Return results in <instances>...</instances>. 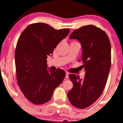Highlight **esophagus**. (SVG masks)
<instances>
[{
  "label": "esophagus",
  "mask_w": 123,
  "mask_h": 123,
  "mask_svg": "<svg viewBox=\"0 0 123 123\" xmlns=\"http://www.w3.org/2000/svg\"><path fill=\"white\" fill-rule=\"evenodd\" d=\"M68 77H69V73L68 72H65V78H68Z\"/></svg>",
  "instance_id": "1"
}]
</instances>
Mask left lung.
<instances>
[{"label": "left lung", "mask_w": 123, "mask_h": 123, "mask_svg": "<svg viewBox=\"0 0 123 123\" xmlns=\"http://www.w3.org/2000/svg\"><path fill=\"white\" fill-rule=\"evenodd\" d=\"M69 38L81 43L83 65L80 67L86 73L83 80L74 74L69 75L73 86L67 96L72 105L83 109L93 104L103 92L111 67L110 42L105 32L93 25L74 30Z\"/></svg>", "instance_id": "8db88e82"}]
</instances>
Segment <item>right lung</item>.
I'll return each instance as SVG.
<instances>
[{"mask_svg": "<svg viewBox=\"0 0 123 123\" xmlns=\"http://www.w3.org/2000/svg\"><path fill=\"white\" fill-rule=\"evenodd\" d=\"M69 31L36 23L27 27L18 38L15 50L17 80L25 96L35 105L49 101L65 77L60 68L55 72L47 69L46 58Z\"/></svg>", "mask_w": 123, "mask_h": 123, "instance_id": "1", "label": "right lung"}]
</instances>
